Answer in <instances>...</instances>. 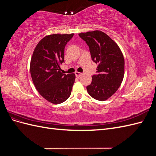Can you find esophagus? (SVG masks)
I'll use <instances>...</instances> for the list:
<instances>
[{
    "mask_svg": "<svg viewBox=\"0 0 156 156\" xmlns=\"http://www.w3.org/2000/svg\"><path fill=\"white\" fill-rule=\"evenodd\" d=\"M81 75H82V73H79V72H75V75H76V77H77V78H79L81 76Z\"/></svg>",
    "mask_w": 156,
    "mask_h": 156,
    "instance_id": "1",
    "label": "esophagus"
}]
</instances>
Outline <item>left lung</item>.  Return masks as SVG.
Wrapping results in <instances>:
<instances>
[{
	"mask_svg": "<svg viewBox=\"0 0 156 156\" xmlns=\"http://www.w3.org/2000/svg\"><path fill=\"white\" fill-rule=\"evenodd\" d=\"M89 47L91 57L98 64L97 75L87 87L89 95L95 100L105 101L120 87L124 76V58L116 42L105 33L94 30L79 33Z\"/></svg>",
	"mask_w": 156,
	"mask_h": 156,
	"instance_id": "8db88e82",
	"label": "left lung"
}]
</instances>
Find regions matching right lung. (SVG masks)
Here are the masks:
<instances>
[{
  "mask_svg": "<svg viewBox=\"0 0 156 156\" xmlns=\"http://www.w3.org/2000/svg\"><path fill=\"white\" fill-rule=\"evenodd\" d=\"M73 34L45 36L37 44L31 58L30 72L33 83L40 95L53 104L67 100L72 93L75 75L64 74V48Z\"/></svg>",
  "mask_w": 156,
  "mask_h": 156,
  "instance_id": "obj_1",
  "label": "right lung"
}]
</instances>
